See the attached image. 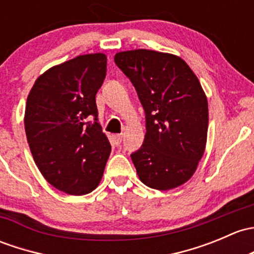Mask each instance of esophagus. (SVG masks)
Returning <instances> with one entry per match:
<instances>
[{"label":"esophagus","mask_w":254,"mask_h":254,"mask_svg":"<svg viewBox=\"0 0 254 254\" xmlns=\"http://www.w3.org/2000/svg\"><path fill=\"white\" fill-rule=\"evenodd\" d=\"M113 137H114V141H116L117 145H120V142H122V140H123V134H116Z\"/></svg>","instance_id":"esophagus-1"}]
</instances>
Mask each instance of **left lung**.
Here are the masks:
<instances>
[{
  "instance_id": "8db88e82",
  "label": "left lung",
  "mask_w": 254,
  "mask_h": 254,
  "mask_svg": "<svg viewBox=\"0 0 254 254\" xmlns=\"http://www.w3.org/2000/svg\"><path fill=\"white\" fill-rule=\"evenodd\" d=\"M114 62L145 109V141L131 154L138 178L156 190L183 185L196 172L207 143L208 102L198 79L172 53L124 51Z\"/></svg>"
}]
</instances>
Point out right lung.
<instances>
[{
    "instance_id": "obj_1",
    "label": "right lung",
    "mask_w": 254,
    "mask_h": 254,
    "mask_svg": "<svg viewBox=\"0 0 254 254\" xmlns=\"http://www.w3.org/2000/svg\"><path fill=\"white\" fill-rule=\"evenodd\" d=\"M106 71L103 53L78 56L41 74L26 100L24 125L34 161L53 188L68 194L95 190L111 154L96 106Z\"/></svg>"
}]
</instances>
